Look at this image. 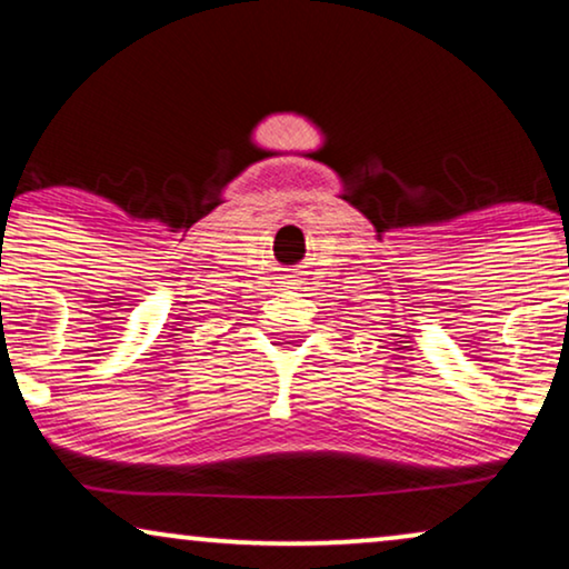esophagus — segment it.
<instances>
[{
    "mask_svg": "<svg viewBox=\"0 0 569 569\" xmlns=\"http://www.w3.org/2000/svg\"><path fill=\"white\" fill-rule=\"evenodd\" d=\"M295 282H298V279H290V282H287V284H295Z\"/></svg>",
    "mask_w": 569,
    "mask_h": 569,
    "instance_id": "obj_1",
    "label": "esophagus"
}]
</instances>
